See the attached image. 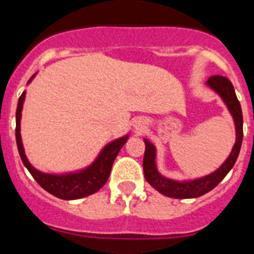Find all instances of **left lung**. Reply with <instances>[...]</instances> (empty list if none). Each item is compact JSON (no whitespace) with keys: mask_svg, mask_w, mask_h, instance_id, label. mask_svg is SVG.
I'll use <instances>...</instances> for the list:
<instances>
[{"mask_svg":"<svg viewBox=\"0 0 254 254\" xmlns=\"http://www.w3.org/2000/svg\"><path fill=\"white\" fill-rule=\"evenodd\" d=\"M207 84L221 96L224 102L228 106L229 111L233 115L235 129H237V140H235V144H234L233 151L228 160L225 161L215 173L200 178V179L191 180V182H175V180L166 179L158 174L157 169H156V162H154L156 151H154L153 144L149 140L144 139L145 151L144 157H143L144 178L156 190H158L166 197L187 199V198L200 197V195L208 193L228 175L239 156L242 140H243V114H242V107H240L233 84L226 76H222V75H212L207 80Z\"/></svg>","mask_w":254,"mask_h":254,"instance_id":"left-lung-1","label":"left lung"}]
</instances>
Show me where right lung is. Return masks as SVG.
<instances>
[{"label":"right lung","instance_id":"obj_1","mask_svg":"<svg viewBox=\"0 0 254 254\" xmlns=\"http://www.w3.org/2000/svg\"><path fill=\"white\" fill-rule=\"evenodd\" d=\"M24 98H25V92H23V94L19 98V102H17L15 135H16V144L21 161L28 169V171L32 174L35 182L38 183L45 190H47L55 197L60 198V199H79V198L87 197V195H90V194L100 190L106 184V182L109 180L112 164H114L115 158L120 152V149L123 148V145L127 143V135L106 145L93 164L80 173L66 174V175H51V174L41 173L37 169H34L29 164V161L26 160L23 143H21L20 118Z\"/></svg>","mask_w":254,"mask_h":254}]
</instances>
